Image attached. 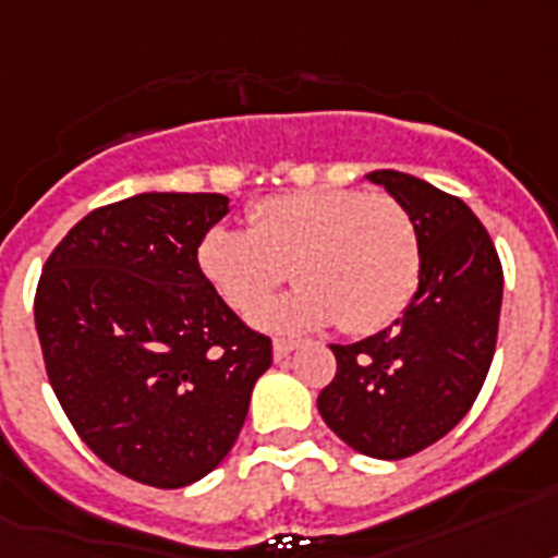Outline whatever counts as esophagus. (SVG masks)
<instances>
[{
  "label": "esophagus",
  "instance_id": "34e87169",
  "mask_svg": "<svg viewBox=\"0 0 558 558\" xmlns=\"http://www.w3.org/2000/svg\"><path fill=\"white\" fill-rule=\"evenodd\" d=\"M298 347V341H287V338H278L275 341V347H271V352H275V361H283V357L289 355V352Z\"/></svg>",
  "mask_w": 558,
  "mask_h": 558
}]
</instances>
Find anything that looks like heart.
Listing matches in <instances>:
<instances>
[{"instance_id":"heart-1","label":"heart","mask_w":558,"mask_h":558,"mask_svg":"<svg viewBox=\"0 0 558 558\" xmlns=\"http://www.w3.org/2000/svg\"><path fill=\"white\" fill-rule=\"evenodd\" d=\"M197 266L240 315L257 310L289 275L298 289L257 312L266 329L303 332L335 320L347 335H373L410 306L421 248L401 203L326 189L255 203L248 232L208 229Z\"/></svg>"}]
</instances>
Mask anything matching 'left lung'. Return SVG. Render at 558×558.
<instances>
[{"label":"left lung","mask_w":558,"mask_h":558,"mask_svg":"<svg viewBox=\"0 0 558 558\" xmlns=\"http://www.w3.org/2000/svg\"><path fill=\"white\" fill-rule=\"evenodd\" d=\"M366 180L384 185L415 226L418 289L392 326L329 347L338 373L320 389L318 412L352 450L398 461L447 436L482 392L505 275L468 203L404 171H369Z\"/></svg>","instance_id":"8db88e82"}]
</instances>
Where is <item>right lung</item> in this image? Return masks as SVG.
Instances as JSON below:
<instances>
[{
	"label": "right lung",
	"instance_id": "obj_1",
	"mask_svg": "<svg viewBox=\"0 0 558 558\" xmlns=\"http://www.w3.org/2000/svg\"><path fill=\"white\" fill-rule=\"evenodd\" d=\"M223 194L146 192L85 215L48 257L34 320L68 421L117 473L162 490L229 456L271 341L197 266Z\"/></svg>",
	"mask_w": 558,
	"mask_h": 558
}]
</instances>
